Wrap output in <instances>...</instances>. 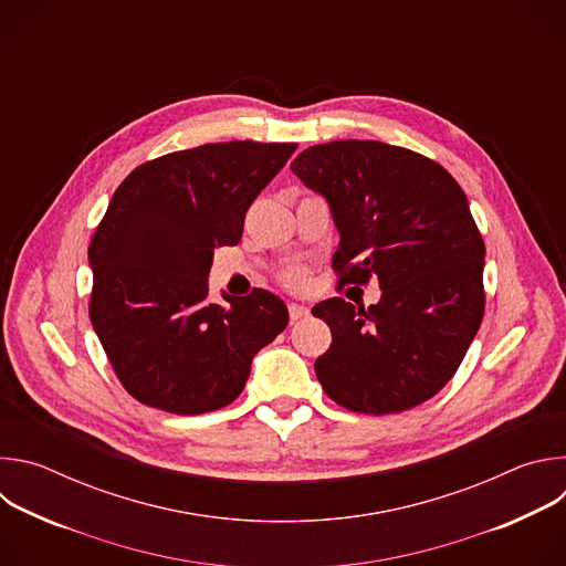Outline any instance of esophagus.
<instances>
[{
    "label": "esophagus",
    "instance_id": "obj_1",
    "mask_svg": "<svg viewBox=\"0 0 566 566\" xmlns=\"http://www.w3.org/2000/svg\"><path fill=\"white\" fill-rule=\"evenodd\" d=\"M306 315H308V308H306V306L295 304V302L289 304V317H291V322H297V319H302V317H306Z\"/></svg>",
    "mask_w": 566,
    "mask_h": 566
}]
</instances>
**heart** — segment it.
I'll use <instances>...</instances> for the list:
<instances>
[{"mask_svg":"<svg viewBox=\"0 0 566 566\" xmlns=\"http://www.w3.org/2000/svg\"><path fill=\"white\" fill-rule=\"evenodd\" d=\"M284 284L291 289H304L306 286V273L302 269H291L284 273Z\"/></svg>","mask_w":566,"mask_h":566,"instance_id":"1","label":"heart"}]
</instances>
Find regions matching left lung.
<instances>
[{
  "mask_svg": "<svg viewBox=\"0 0 566 566\" xmlns=\"http://www.w3.org/2000/svg\"><path fill=\"white\" fill-rule=\"evenodd\" d=\"M293 175L327 199L340 284H380V302L313 306L332 329L315 376L338 406L394 415L421 406L459 369L483 317L486 247L468 199L432 158L380 140L304 149Z\"/></svg>",
  "mask_w": 566,
  "mask_h": 566,
  "instance_id": "obj_1",
  "label": "left lung"
}]
</instances>
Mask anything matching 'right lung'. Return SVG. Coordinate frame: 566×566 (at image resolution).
I'll use <instances>...</instances> for the list:
<instances>
[{"label": "right lung", "instance_id": "right-lung-1", "mask_svg": "<svg viewBox=\"0 0 566 566\" xmlns=\"http://www.w3.org/2000/svg\"><path fill=\"white\" fill-rule=\"evenodd\" d=\"M297 143L230 140L138 166L114 192L90 244L92 325L123 382L170 415H206L244 389L255 354L289 325L255 289L210 304L217 247L239 244L258 195Z\"/></svg>", "mask_w": 566, "mask_h": 566}]
</instances>
